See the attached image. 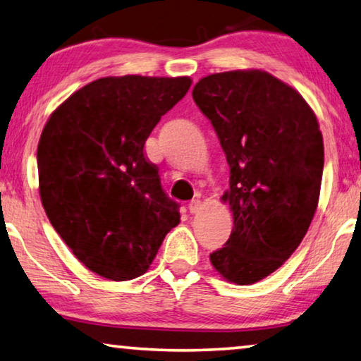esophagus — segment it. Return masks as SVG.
Returning <instances> with one entry per match:
<instances>
[{
	"label": "esophagus",
	"instance_id": "1",
	"mask_svg": "<svg viewBox=\"0 0 361 361\" xmlns=\"http://www.w3.org/2000/svg\"><path fill=\"white\" fill-rule=\"evenodd\" d=\"M188 207H190V212L191 214H199L202 209V202L199 201V199H192V201L188 204Z\"/></svg>",
	"mask_w": 361,
	"mask_h": 361
}]
</instances>
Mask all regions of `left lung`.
<instances>
[{
	"mask_svg": "<svg viewBox=\"0 0 361 361\" xmlns=\"http://www.w3.org/2000/svg\"><path fill=\"white\" fill-rule=\"evenodd\" d=\"M192 99L230 165L233 231L210 263L226 281L249 286L299 247L318 207L324 147L317 116L299 91L265 71L212 73Z\"/></svg>",
	"mask_w": 361,
	"mask_h": 361,
	"instance_id": "left-lung-1",
	"label": "left lung"
}]
</instances>
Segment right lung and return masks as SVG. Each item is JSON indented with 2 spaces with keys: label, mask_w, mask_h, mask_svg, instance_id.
Instances as JSON below:
<instances>
[{
  "label": "right lung",
  "mask_w": 361,
  "mask_h": 361,
  "mask_svg": "<svg viewBox=\"0 0 361 361\" xmlns=\"http://www.w3.org/2000/svg\"><path fill=\"white\" fill-rule=\"evenodd\" d=\"M190 87V77L98 78L44 125L37 151L43 209L73 255L102 278L141 276L180 223L145 142Z\"/></svg>",
  "instance_id": "1"
}]
</instances>
